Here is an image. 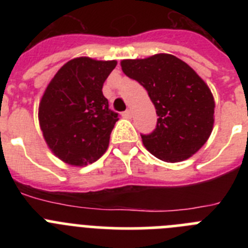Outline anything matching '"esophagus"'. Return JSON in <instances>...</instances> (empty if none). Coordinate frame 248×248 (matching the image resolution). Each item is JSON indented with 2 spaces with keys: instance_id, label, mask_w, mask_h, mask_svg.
<instances>
[{
  "instance_id": "esophagus-1",
  "label": "esophagus",
  "mask_w": 248,
  "mask_h": 248,
  "mask_svg": "<svg viewBox=\"0 0 248 248\" xmlns=\"http://www.w3.org/2000/svg\"><path fill=\"white\" fill-rule=\"evenodd\" d=\"M122 115H123V118H126V119H130L131 117H133V113H131V110H125V111H123L122 113Z\"/></svg>"
}]
</instances>
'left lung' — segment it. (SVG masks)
Returning a JSON list of instances; mask_svg holds the SVG:
<instances>
[{"mask_svg": "<svg viewBox=\"0 0 248 248\" xmlns=\"http://www.w3.org/2000/svg\"><path fill=\"white\" fill-rule=\"evenodd\" d=\"M120 64L125 76L146 89L159 117L154 131L141 134L144 146L166 163H179L200 150L212 131L215 102L198 73L166 53Z\"/></svg>", "mask_w": 248, "mask_h": 248, "instance_id": "left-lung-1", "label": "left lung"}]
</instances>
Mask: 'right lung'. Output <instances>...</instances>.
<instances>
[{"instance_id":"obj_1","label":"right lung","mask_w":248,"mask_h":248,"mask_svg":"<svg viewBox=\"0 0 248 248\" xmlns=\"http://www.w3.org/2000/svg\"><path fill=\"white\" fill-rule=\"evenodd\" d=\"M115 65L117 61L74 58L48 84L39 103V125L47 145L64 163L88 165L108 149L119 118L102 88Z\"/></svg>"}]
</instances>
